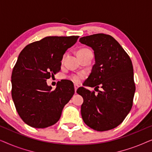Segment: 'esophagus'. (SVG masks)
<instances>
[{"label":"esophagus","instance_id":"esophagus-1","mask_svg":"<svg viewBox=\"0 0 152 152\" xmlns=\"http://www.w3.org/2000/svg\"><path fill=\"white\" fill-rule=\"evenodd\" d=\"M78 87H79V86L78 85H77V84H75L74 85V88H75V92L76 93V91H77V89L78 88Z\"/></svg>","mask_w":152,"mask_h":152}]
</instances>
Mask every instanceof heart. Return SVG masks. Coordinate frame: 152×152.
I'll use <instances>...</instances> for the list:
<instances>
[{
    "mask_svg": "<svg viewBox=\"0 0 152 152\" xmlns=\"http://www.w3.org/2000/svg\"><path fill=\"white\" fill-rule=\"evenodd\" d=\"M88 49H86V48H84V49H82L80 50H79L78 52H83V51H86V50H88ZM70 79L73 81V82H79L81 80V79H82V76L80 75H72L70 77Z\"/></svg>",
    "mask_w": 152,
    "mask_h": 152,
    "instance_id": "b5f03b06",
    "label": "heart"
}]
</instances>
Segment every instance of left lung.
Segmentation results:
<instances>
[{"label":"left lung","instance_id":"8db88e82","mask_svg":"<svg viewBox=\"0 0 152 152\" xmlns=\"http://www.w3.org/2000/svg\"><path fill=\"white\" fill-rule=\"evenodd\" d=\"M80 42L91 47L95 56V64L83 85L102 88L97 95L84 87L77 90L84 99L82 119L95 131L112 129L123 122L132 109L136 91L132 61L110 35L100 33L83 37Z\"/></svg>","mask_w":152,"mask_h":152}]
</instances>
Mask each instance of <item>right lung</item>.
Returning a JSON list of instances; mask_svg holds the SVG:
<instances>
[{
  "label": "right lung",
  "mask_w": 152,
  "mask_h": 152,
  "mask_svg": "<svg viewBox=\"0 0 152 152\" xmlns=\"http://www.w3.org/2000/svg\"><path fill=\"white\" fill-rule=\"evenodd\" d=\"M78 36L47 37L24 48L12 73V97L16 109L25 123L34 128L55 124L62 110L75 93L68 80L47 84L51 75L61 70V61Z\"/></svg>",
  "instance_id": "1"
}]
</instances>
